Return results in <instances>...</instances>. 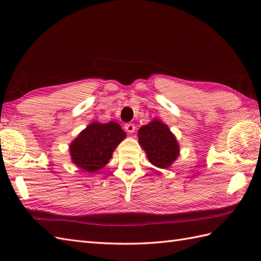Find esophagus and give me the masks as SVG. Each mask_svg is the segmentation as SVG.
<instances>
[{
	"label": "esophagus",
	"instance_id": "esophagus-1",
	"mask_svg": "<svg viewBox=\"0 0 261 261\" xmlns=\"http://www.w3.org/2000/svg\"><path fill=\"white\" fill-rule=\"evenodd\" d=\"M124 129H125V131L127 132V134L131 135V134H134V132H135L136 125L132 124V123H127V124L124 125Z\"/></svg>",
	"mask_w": 261,
	"mask_h": 261
}]
</instances>
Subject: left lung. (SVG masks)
<instances>
[{"instance_id": "1", "label": "left lung", "mask_w": 261, "mask_h": 261, "mask_svg": "<svg viewBox=\"0 0 261 261\" xmlns=\"http://www.w3.org/2000/svg\"><path fill=\"white\" fill-rule=\"evenodd\" d=\"M139 145L158 168H168L179 156V145L168 125L158 119L142 125L138 131Z\"/></svg>"}]
</instances>
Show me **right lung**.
<instances>
[{"mask_svg": "<svg viewBox=\"0 0 261 261\" xmlns=\"http://www.w3.org/2000/svg\"><path fill=\"white\" fill-rule=\"evenodd\" d=\"M125 136L116 122H92L70 142L71 163L86 173H96L110 162L114 149Z\"/></svg>", "mask_w": 261, "mask_h": 261, "instance_id": "1", "label": "right lung"}]
</instances>
